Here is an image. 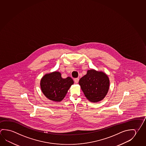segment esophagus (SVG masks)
<instances>
[{
	"label": "esophagus",
	"mask_w": 146,
	"mask_h": 146,
	"mask_svg": "<svg viewBox=\"0 0 146 146\" xmlns=\"http://www.w3.org/2000/svg\"><path fill=\"white\" fill-rule=\"evenodd\" d=\"M74 82L75 83H78L79 82V78H74Z\"/></svg>",
	"instance_id": "34e87169"
}]
</instances>
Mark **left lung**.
Segmentation results:
<instances>
[{"label":"left lung","instance_id":"8db88e82","mask_svg":"<svg viewBox=\"0 0 146 146\" xmlns=\"http://www.w3.org/2000/svg\"><path fill=\"white\" fill-rule=\"evenodd\" d=\"M82 91L90 102H97L103 100L109 89L110 80L107 75L95 70H88L79 81Z\"/></svg>","mask_w":146,"mask_h":146}]
</instances>
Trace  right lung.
<instances>
[{
	"label": "right lung",
	"mask_w": 146,
	"mask_h": 146,
	"mask_svg": "<svg viewBox=\"0 0 146 146\" xmlns=\"http://www.w3.org/2000/svg\"><path fill=\"white\" fill-rule=\"evenodd\" d=\"M74 84L70 77L62 78L59 72H52L44 75L40 80L41 91L51 100L59 102L64 98L68 90Z\"/></svg>",
	"instance_id": "right-lung-1"
}]
</instances>
